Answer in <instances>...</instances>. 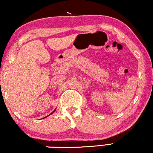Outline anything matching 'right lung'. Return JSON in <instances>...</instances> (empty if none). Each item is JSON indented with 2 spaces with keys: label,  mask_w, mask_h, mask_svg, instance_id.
<instances>
[{
  "label": "right lung",
  "mask_w": 153,
  "mask_h": 153,
  "mask_svg": "<svg viewBox=\"0 0 153 153\" xmlns=\"http://www.w3.org/2000/svg\"><path fill=\"white\" fill-rule=\"evenodd\" d=\"M56 109H55V110H54V111H53V112H52V113H50V114H49V115H51V114H53V113H54V112H55V111H56ZM49 115H47V116H49Z\"/></svg>",
  "instance_id": "add662e5"
}]
</instances>
